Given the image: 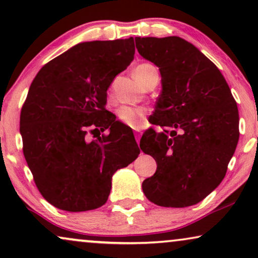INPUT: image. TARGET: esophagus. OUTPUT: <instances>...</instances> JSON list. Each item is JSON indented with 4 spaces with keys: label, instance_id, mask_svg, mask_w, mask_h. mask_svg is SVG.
I'll use <instances>...</instances> for the list:
<instances>
[{
    "label": "esophagus",
    "instance_id": "obj_1",
    "mask_svg": "<svg viewBox=\"0 0 258 258\" xmlns=\"http://www.w3.org/2000/svg\"><path fill=\"white\" fill-rule=\"evenodd\" d=\"M141 136H142V134H141V133H135V139H136V142H137V144H140Z\"/></svg>",
    "mask_w": 258,
    "mask_h": 258
}]
</instances>
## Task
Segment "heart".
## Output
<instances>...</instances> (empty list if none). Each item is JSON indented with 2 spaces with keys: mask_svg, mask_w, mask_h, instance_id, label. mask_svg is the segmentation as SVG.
<instances>
[{
  "mask_svg": "<svg viewBox=\"0 0 258 258\" xmlns=\"http://www.w3.org/2000/svg\"><path fill=\"white\" fill-rule=\"evenodd\" d=\"M153 68H155V67L149 64V63H142V64L137 66L135 70H134V76L136 79V77H140L144 73L148 72V70ZM117 117L125 125L132 126V128H141L146 123V111L141 108L124 105V107L118 109Z\"/></svg>",
  "mask_w": 258,
  "mask_h": 258,
  "instance_id": "b5f03b06",
  "label": "heart"
}]
</instances>
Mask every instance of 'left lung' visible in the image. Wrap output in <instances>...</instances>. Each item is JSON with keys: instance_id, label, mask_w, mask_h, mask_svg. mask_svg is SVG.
<instances>
[{"instance_id": "1", "label": "left lung", "mask_w": 258, "mask_h": 258, "mask_svg": "<svg viewBox=\"0 0 258 258\" xmlns=\"http://www.w3.org/2000/svg\"><path fill=\"white\" fill-rule=\"evenodd\" d=\"M140 55L158 67L162 93L141 150L157 163L144 179L147 199L184 208L201 202L224 178L238 142V109L220 70L177 36L135 37Z\"/></svg>"}]
</instances>
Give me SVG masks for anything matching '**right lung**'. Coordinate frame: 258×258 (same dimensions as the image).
<instances>
[{"label": "right lung", "mask_w": 258, "mask_h": 258, "mask_svg": "<svg viewBox=\"0 0 258 258\" xmlns=\"http://www.w3.org/2000/svg\"><path fill=\"white\" fill-rule=\"evenodd\" d=\"M134 54L133 37L83 42L42 67L31 83L20 117L23 154L38 191L58 209L102 207L112 175L139 156L135 137L104 108L109 86ZM88 130L109 134L89 143Z\"/></svg>", "instance_id": "right-lung-1"}]
</instances>
